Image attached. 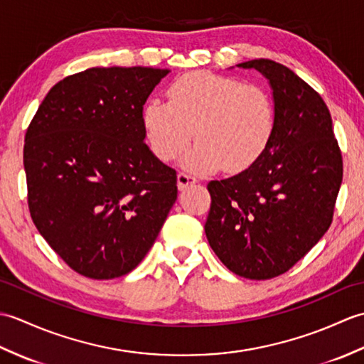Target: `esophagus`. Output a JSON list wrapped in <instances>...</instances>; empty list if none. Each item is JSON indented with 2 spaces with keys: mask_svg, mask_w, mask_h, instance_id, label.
Returning a JSON list of instances; mask_svg holds the SVG:
<instances>
[{
  "mask_svg": "<svg viewBox=\"0 0 364 364\" xmlns=\"http://www.w3.org/2000/svg\"><path fill=\"white\" fill-rule=\"evenodd\" d=\"M176 181H178V189L183 191V189L192 186V184H196L198 180H197V176H194V175L186 173V172H180V173H178Z\"/></svg>",
  "mask_w": 364,
  "mask_h": 364,
  "instance_id": "34e87169",
  "label": "esophagus"
}]
</instances>
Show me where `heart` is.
<instances>
[{
    "label": "heart",
    "instance_id": "1",
    "mask_svg": "<svg viewBox=\"0 0 364 364\" xmlns=\"http://www.w3.org/2000/svg\"><path fill=\"white\" fill-rule=\"evenodd\" d=\"M277 109L270 92L231 76L191 72L168 87V102L154 98L144 109L146 137L154 154L173 161L198 142L184 166L194 172H242L272 141Z\"/></svg>",
    "mask_w": 364,
    "mask_h": 364
}]
</instances>
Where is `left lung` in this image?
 Segmentation results:
<instances>
[{"label": "left lung", "mask_w": 364, "mask_h": 364, "mask_svg": "<svg viewBox=\"0 0 364 364\" xmlns=\"http://www.w3.org/2000/svg\"><path fill=\"white\" fill-rule=\"evenodd\" d=\"M269 80L277 109L266 151L241 173L208 183L205 233L231 272L269 280L301 259L326 235L343 181V156L322 97L270 59L239 64Z\"/></svg>", "instance_id": "left-lung-1"}]
</instances>
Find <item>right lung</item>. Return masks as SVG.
Wrapping results in <instances>:
<instances>
[{"instance_id": "add662e5", "label": "right lung", "mask_w": 364, "mask_h": 364, "mask_svg": "<svg viewBox=\"0 0 364 364\" xmlns=\"http://www.w3.org/2000/svg\"><path fill=\"white\" fill-rule=\"evenodd\" d=\"M167 73L87 68L54 84L29 123L23 164L31 218L84 277L131 272L175 203L176 172L144 142V105Z\"/></svg>"}]
</instances>
